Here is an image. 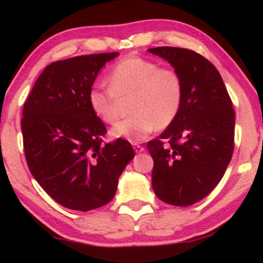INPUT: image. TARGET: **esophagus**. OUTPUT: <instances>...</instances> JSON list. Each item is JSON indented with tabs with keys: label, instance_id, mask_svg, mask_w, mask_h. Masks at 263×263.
<instances>
[{
	"label": "esophagus",
	"instance_id": "esophagus-1",
	"mask_svg": "<svg viewBox=\"0 0 263 263\" xmlns=\"http://www.w3.org/2000/svg\"><path fill=\"white\" fill-rule=\"evenodd\" d=\"M132 146H134V149H135L136 153H141V152H143V151H144V147L141 146V144H138V143H134Z\"/></svg>",
	"mask_w": 263,
	"mask_h": 263
}]
</instances>
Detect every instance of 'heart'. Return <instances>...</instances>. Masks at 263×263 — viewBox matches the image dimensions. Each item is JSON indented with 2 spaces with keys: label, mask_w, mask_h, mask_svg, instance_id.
I'll list each match as a JSON object with an SVG mask.
<instances>
[{
  "label": "heart",
  "mask_w": 263,
  "mask_h": 263,
  "mask_svg": "<svg viewBox=\"0 0 263 263\" xmlns=\"http://www.w3.org/2000/svg\"><path fill=\"white\" fill-rule=\"evenodd\" d=\"M107 81L108 89H90L89 105L102 122L114 123L119 119L121 101L129 99L131 116L111 128L114 138L129 142L144 140L155 128L163 129L172 125L182 107V77L152 60L140 57L120 60L108 73Z\"/></svg>",
  "instance_id": "obj_1"
}]
</instances>
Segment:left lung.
I'll return each instance as SVG.
<instances>
[{"instance_id": "obj_1", "label": "left lung", "mask_w": 263, "mask_h": 263, "mask_svg": "<svg viewBox=\"0 0 263 263\" xmlns=\"http://www.w3.org/2000/svg\"><path fill=\"white\" fill-rule=\"evenodd\" d=\"M148 52L167 60L184 85L177 119L147 146L155 162L152 186L164 203L189 206L213 192L231 161L232 102L221 75L200 54L176 47Z\"/></svg>"}]
</instances>
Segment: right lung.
Wrapping results in <instances>:
<instances>
[{"label": "right lung", "mask_w": 263, "mask_h": 263, "mask_svg": "<svg viewBox=\"0 0 263 263\" xmlns=\"http://www.w3.org/2000/svg\"><path fill=\"white\" fill-rule=\"evenodd\" d=\"M119 53L80 55L49 64L23 107V146L29 171L57 203L89 211L112 200L135 157L129 142L102 144L106 128L92 112L89 91Z\"/></svg>", "instance_id": "1"}]
</instances>
